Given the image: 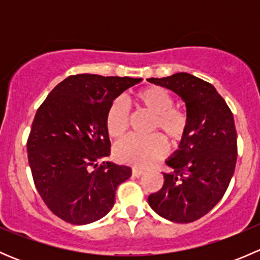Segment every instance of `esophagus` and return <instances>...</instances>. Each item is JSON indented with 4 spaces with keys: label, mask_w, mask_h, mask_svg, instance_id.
Instances as JSON below:
<instances>
[{
    "label": "esophagus",
    "mask_w": 260,
    "mask_h": 260,
    "mask_svg": "<svg viewBox=\"0 0 260 260\" xmlns=\"http://www.w3.org/2000/svg\"><path fill=\"white\" fill-rule=\"evenodd\" d=\"M145 174V170L140 169V167H132V175L136 177H140L141 175Z\"/></svg>",
    "instance_id": "34e87169"
}]
</instances>
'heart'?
Instances as JSON below:
<instances>
[{"instance_id":"obj_1","label":"heart","mask_w":260,"mask_h":260,"mask_svg":"<svg viewBox=\"0 0 260 260\" xmlns=\"http://www.w3.org/2000/svg\"><path fill=\"white\" fill-rule=\"evenodd\" d=\"M138 111L153 115L148 137H128L114 147L118 161L135 166H147L166 153L167 141L170 147L177 148L188 133L190 118L186 111L175 107L174 96L162 86L148 85L138 89L131 98ZM129 127V113L120 101L112 102L106 113L107 133L113 140H120ZM160 136H158V135Z\"/></svg>"}]
</instances>
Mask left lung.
<instances>
[{"instance_id": "left-lung-1", "label": "left lung", "mask_w": 260, "mask_h": 260, "mask_svg": "<svg viewBox=\"0 0 260 260\" xmlns=\"http://www.w3.org/2000/svg\"><path fill=\"white\" fill-rule=\"evenodd\" d=\"M148 81L179 94L190 118L186 140L166 161L172 171L164 172V186L148 196V204L165 219L192 222L221 200L234 174L238 156L234 117L216 89L200 78L176 73Z\"/></svg>"}]
</instances>
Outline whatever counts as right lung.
I'll return each mask as SVG.
<instances>
[{
    "label": "right lung",
    "instance_id": "obj_1",
    "mask_svg": "<svg viewBox=\"0 0 260 260\" xmlns=\"http://www.w3.org/2000/svg\"><path fill=\"white\" fill-rule=\"evenodd\" d=\"M141 78L70 75L36 112L27 157L36 190L52 214L84 225L106 216L131 167L99 162L111 153L106 113L112 102Z\"/></svg>",
    "mask_w": 260,
    "mask_h": 260
}]
</instances>
